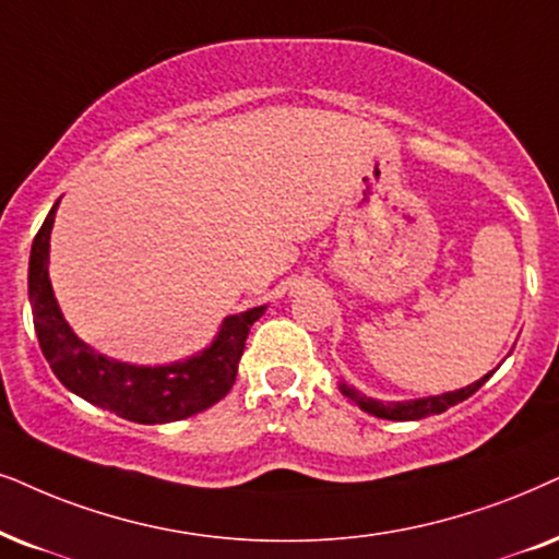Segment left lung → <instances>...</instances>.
<instances>
[{
	"label": "left lung",
	"instance_id": "1",
	"mask_svg": "<svg viewBox=\"0 0 559 559\" xmlns=\"http://www.w3.org/2000/svg\"><path fill=\"white\" fill-rule=\"evenodd\" d=\"M492 372H496V369H492ZM492 372L480 377V380L473 382V385H467V388H462V390H454V393H441V395L416 397V401H397V403L374 401V397L361 395L357 388H349V385H346V382H342V385H338V390H342V395L349 397L354 405H359L361 411L369 413V416L388 418V421H418V418L437 416V413H444L447 408H452V405L467 401L469 395L477 393V390L485 385V380H488Z\"/></svg>",
	"mask_w": 559,
	"mask_h": 559
}]
</instances>
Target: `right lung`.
<instances>
[{
    "mask_svg": "<svg viewBox=\"0 0 559 559\" xmlns=\"http://www.w3.org/2000/svg\"><path fill=\"white\" fill-rule=\"evenodd\" d=\"M56 207L35 236L27 266V295H31L33 323L43 357L63 388L84 397L86 403L118 413L135 424L182 421L210 408L234 388L238 359L253 321L264 316L266 306L228 316L207 349L185 361L164 367H135L94 352L71 331L58 308L48 277L50 228Z\"/></svg>",
    "mask_w": 559,
    "mask_h": 559,
    "instance_id": "add662e5",
    "label": "right lung"
}]
</instances>
